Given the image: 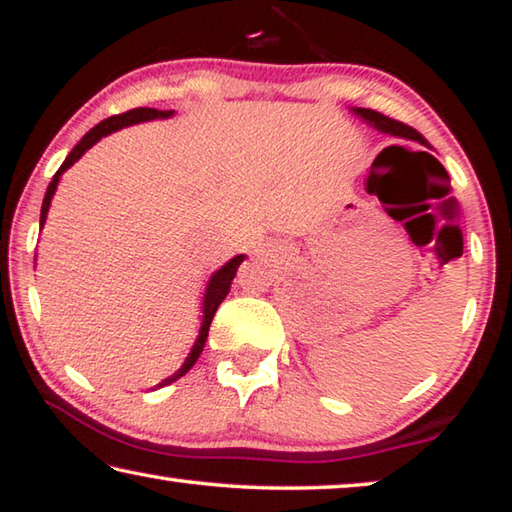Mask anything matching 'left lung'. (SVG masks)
<instances>
[{"label": "left lung", "mask_w": 512, "mask_h": 512, "mask_svg": "<svg viewBox=\"0 0 512 512\" xmlns=\"http://www.w3.org/2000/svg\"><path fill=\"white\" fill-rule=\"evenodd\" d=\"M352 112L357 117H361L363 121H368L370 126H375L377 131H381V133H388L393 137H404V140H413V142H420L424 146H429L427 140H424V137L418 131H415V128L402 124V121L381 115V112L370 110V108H352Z\"/></svg>", "instance_id": "left-lung-1"}]
</instances>
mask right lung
<instances>
[{"label":"right lung","mask_w":512,"mask_h":512,"mask_svg":"<svg viewBox=\"0 0 512 512\" xmlns=\"http://www.w3.org/2000/svg\"><path fill=\"white\" fill-rule=\"evenodd\" d=\"M171 115H173V110L133 108V110H128V112H121V115H112V117H108V119H103L101 124H97V126L92 128V131L85 133L83 140L74 146L72 153L67 155L65 162L60 164V169L54 173V178H51V183H49V187H47V194H45V201H42V210H40V228H42V225H45V221H47V212H49L51 198H54V194H56L58 180H60V176H63V171H67L69 167H72V164H74L76 160H79L81 155L90 149V146L97 144V142L101 140V137L115 133V131H119V128H124V126H133V124H140V121H151V119H167V117H171ZM241 262H244V255L232 257L228 264L221 266L219 271H216V273L210 277V282H207V289H205V296H203V323H201V329H198V339H196V343L192 345V352L187 354V359H185L183 366H180L176 372H173L171 377L160 381L158 388L169 386L171 381H176V379H180L183 375H187V370L194 366V363L198 361V357H201V352H203V348H205V341H207V332H210L212 318H214V314H216V309H219V305L223 302V298L230 293V284H232V280H235L237 268H239Z\"/></svg>","instance_id":"obj_1"}]
</instances>
